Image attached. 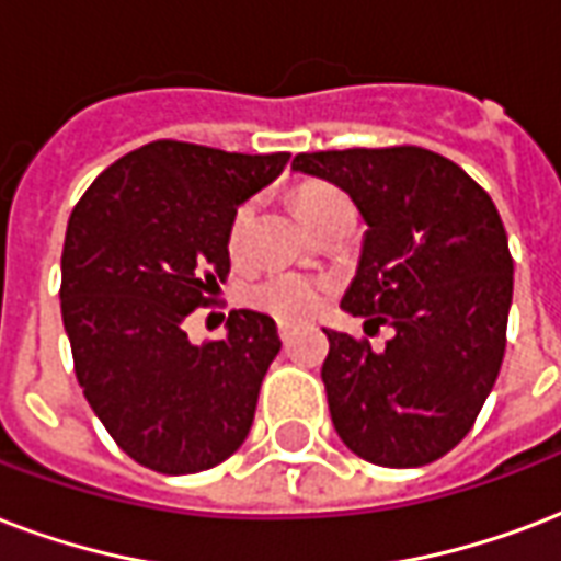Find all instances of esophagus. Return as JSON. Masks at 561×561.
I'll use <instances>...</instances> for the list:
<instances>
[{"label": "esophagus", "mask_w": 561, "mask_h": 561, "mask_svg": "<svg viewBox=\"0 0 561 561\" xmlns=\"http://www.w3.org/2000/svg\"><path fill=\"white\" fill-rule=\"evenodd\" d=\"M294 332H297V327H294V323H279L282 344H290V337H294Z\"/></svg>", "instance_id": "34e87169"}]
</instances>
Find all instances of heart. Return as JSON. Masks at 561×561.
Here are the masks:
<instances>
[{"mask_svg": "<svg viewBox=\"0 0 561 561\" xmlns=\"http://www.w3.org/2000/svg\"><path fill=\"white\" fill-rule=\"evenodd\" d=\"M337 205H347V196L332 185H306L297 194V211L309 229L320 224L329 211H335ZM252 214H255L252 203H241L234 208L232 220H229V250H232V255H241L243 247H247ZM327 290V282L311 279L302 273H271V276L250 285L247 302L252 309L264 311L276 320H306L320 309Z\"/></svg>", "mask_w": 561, "mask_h": 561, "instance_id": "b5f03b06", "label": "heart"}]
</instances>
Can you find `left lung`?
<instances>
[{
    "label": "left lung",
    "instance_id": "obj_1",
    "mask_svg": "<svg viewBox=\"0 0 561 561\" xmlns=\"http://www.w3.org/2000/svg\"><path fill=\"white\" fill-rule=\"evenodd\" d=\"M290 167L356 203L367 232L341 309L394 329L382 350L323 329L335 433L382 468L442 459L470 433L506 353L515 264L497 208L423 147L299 152Z\"/></svg>",
    "mask_w": 561,
    "mask_h": 561
}]
</instances>
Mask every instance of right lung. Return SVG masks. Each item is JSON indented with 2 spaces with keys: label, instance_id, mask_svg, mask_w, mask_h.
I'll list each match as a JSON object with an SVG mask.
<instances>
[{
  "label": "right lung",
  "instance_id": "obj_1",
  "mask_svg": "<svg viewBox=\"0 0 561 561\" xmlns=\"http://www.w3.org/2000/svg\"><path fill=\"white\" fill-rule=\"evenodd\" d=\"M152 140L102 170L67 224L61 318L84 400L126 456L182 477L250 435L282 341L273 318L234 309L226 337L194 347L185 318L229 273V220L288 164Z\"/></svg>",
  "mask_w": 561,
  "mask_h": 561
}]
</instances>
